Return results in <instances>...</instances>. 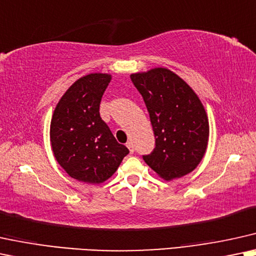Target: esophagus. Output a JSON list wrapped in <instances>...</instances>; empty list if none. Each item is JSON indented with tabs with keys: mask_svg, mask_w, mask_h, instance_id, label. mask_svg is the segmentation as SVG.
I'll return each instance as SVG.
<instances>
[{
	"mask_svg": "<svg viewBox=\"0 0 256 256\" xmlns=\"http://www.w3.org/2000/svg\"><path fill=\"white\" fill-rule=\"evenodd\" d=\"M126 146L128 148V150H130L131 154H134V144H132V142H128V143H126Z\"/></svg>",
	"mask_w": 256,
	"mask_h": 256,
	"instance_id": "esophagus-1",
	"label": "esophagus"
}]
</instances>
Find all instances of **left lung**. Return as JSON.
Returning <instances> with one entry per match:
<instances>
[{"mask_svg": "<svg viewBox=\"0 0 256 256\" xmlns=\"http://www.w3.org/2000/svg\"><path fill=\"white\" fill-rule=\"evenodd\" d=\"M143 96L154 134V148L143 160L162 178L186 176L204 156L209 122L192 87L166 68L131 74Z\"/></svg>", "mask_w": 256, "mask_h": 256, "instance_id": "1", "label": "left lung"}]
</instances>
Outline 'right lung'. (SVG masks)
Here are the masks:
<instances>
[{"mask_svg":"<svg viewBox=\"0 0 256 256\" xmlns=\"http://www.w3.org/2000/svg\"><path fill=\"white\" fill-rule=\"evenodd\" d=\"M111 76L92 73L76 80L58 102L50 143L58 163L72 178L90 184L108 180L128 154L99 113Z\"/></svg>","mask_w":256,"mask_h":256,"instance_id":"obj_1","label":"right lung"}]
</instances>
